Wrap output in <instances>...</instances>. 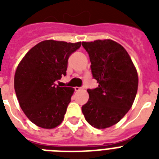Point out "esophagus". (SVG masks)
I'll list each match as a JSON object with an SVG mask.
<instances>
[{"instance_id":"esophagus-1","label":"esophagus","mask_w":159,"mask_h":159,"mask_svg":"<svg viewBox=\"0 0 159 159\" xmlns=\"http://www.w3.org/2000/svg\"><path fill=\"white\" fill-rule=\"evenodd\" d=\"M74 89H75V91H76V92H79V91H81V90H82V87H74Z\"/></svg>"}]
</instances>
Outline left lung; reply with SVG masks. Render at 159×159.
Masks as SVG:
<instances>
[{
	"instance_id": "1",
	"label": "left lung",
	"mask_w": 159,
	"mask_h": 159,
	"mask_svg": "<svg viewBox=\"0 0 159 159\" xmlns=\"http://www.w3.org/2000/svg\"><path fill=\"white\" fill-rule=\"evenodd\" d=\"M89 54L92 76L98 87L88 89L82 106L85 119L94 128L116 125L129 111L138 91L137 70L127 51L111 39L82 42Z\"/></svg>"
}]
</instances>
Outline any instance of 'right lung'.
<instances>
[{
	"instance_id": "add662e5",
	"label": "right lung",
	"mask_w": 159,
	"mask_h": 159,
	"mask_svg": "<svg viewBox=\"0 0 159 159\" xmlns=\"http://www.w3.org/2000/svg\"><path fill=\"white\" fill-rule=\"evenodd\" d=\"M82 42L42 41L28 51L16 68L14 87L19 104L39 127L53 129L64 119L74 88L55 82L66 75L67 59Z\"/></svg>"
}]
</instances>
